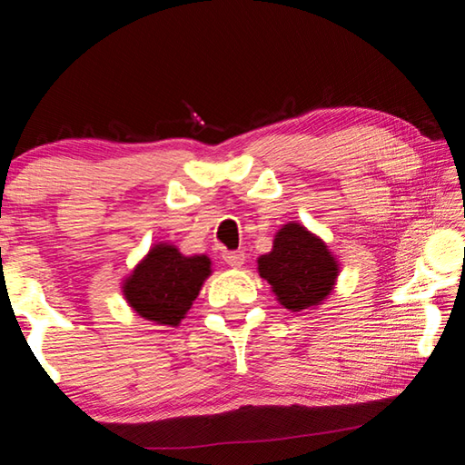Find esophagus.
<instances>
[{"label": "esophagus", "mask_w": 465, "mask_h": 465, "mask_svg": "<svg viewBox=\"0 0 465 465\" xmlns=\"http://www.w3.org/2000/svg\"><path fill=\"white\" fill-rule=\"evenodd\" d=\"M225 264H230L232 269H240V266L246 262V254L243 252H223Z\"/></svg>", "instance_id": "34e87169"}]
</instances>
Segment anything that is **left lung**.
<instances>
[{"instance_id": "left-lung-1", "label": "left lung", "mask_w": 465, "mask_h": 465, "mask_svg": "<svg viewBox=\"0 0 465 465\" xmlns=\"http://www.w3.org/2000/svg\"><path fill=\"white\" fill-rule=\"evenodd\" d=\"M258 274L289 312L313 310L326 302L341 262L326 242L303 223L289 222L274 233L272 250L258 256Z\"/></svg>"}]
</instances>
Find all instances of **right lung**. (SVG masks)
Segmentation results:
<instances>
[{
  "label": "right lung",
  "instance_id": "1",
  "mask_svg": "<svg viewBox=\"0 0 465 465\" xmlns=\"http://www.w3.org/2000/svg\"><path fill=\"white\" fill-rule=\"evenodd\" d=\"M207 254L186 256L174 243L157 242L123 279V297L137 316L176 328L213 272Z\"/></svg>",
  "mask_w": 465,
  "mask_h": 465
}]
</instances>
